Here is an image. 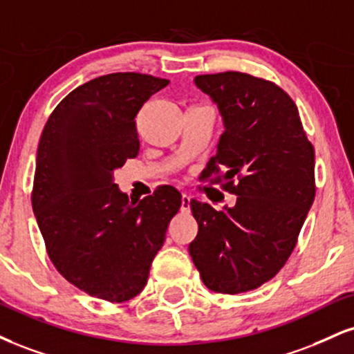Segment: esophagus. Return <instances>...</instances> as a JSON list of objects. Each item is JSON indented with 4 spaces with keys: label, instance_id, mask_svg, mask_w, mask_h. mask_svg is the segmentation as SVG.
<instances>
[{
    "label": "esophagus",
    "instance_id": "obj_1",
    "mask_svg": "<svg viewBox=\"0 0 354 354\" xmlns=\"http://www.w3.org/2000/svg\"><path fill=\"white\" fill-rule=\"evenodd\" d=\"M191 209V198L188 194L181 196V211L183 212H189Z\"/></svg>",
    "mask_w": 354,
    "mask_h": 354
}]
</instances>
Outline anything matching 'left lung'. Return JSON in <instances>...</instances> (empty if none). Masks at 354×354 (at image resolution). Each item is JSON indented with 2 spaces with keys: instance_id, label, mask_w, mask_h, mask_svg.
Segmentation results:
<instances>
[{
  "instance_id": "8db88e82",
  "label": "left lung",
  "mask_w": 354,
  "mask_h": 354,
  "mask_svg": "<svg viewBox=\"0 0 354 354\" xmlns=\"http://www.w3.org/2000/svg\"><path fill=\"white\" fill-rule=\"evenodd\" d=\"M194 84L224 125L204 176L224 168L218 180L237 201L216 211L191 199L198 236L188 249L204 285L234 295L261 287L290 257L315 199V150L297 105L269 80L221 72Z\"/></svg>"
}]
</instances>
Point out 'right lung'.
<instances>
[{"label":"right lung","mask_w":354,"mask_h":354,"mask_svg":"<svg viewBox=\"0 0 354 354\" xmlns=\"http://www.w3.org/2000/svg\"><path fill=\"white\" fill-rule=\"evenodd\" d=\"M169 80L120 72L72 91L42 130L32 209L54 267L88 295L133 299L147 285L181 193L160 186L129 201L115 169L138 155L135 118Z\"/></svg>","instance_id":"right-lung-1"}]
</instances>
